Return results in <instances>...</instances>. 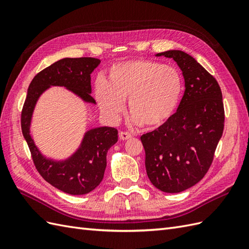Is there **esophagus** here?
<instances>
[{
	"label": "esophagus",
	"instance_id": "obj_1",
	"mask_svg": "<svg viewBox=\"0 0 249 249\" xmlns=\"http://www.w3.org/2000/svg\"><path fill=\"white\" fill-rule=\"evenodd\" d=\"M132 138V135L127 132H119V139L120 140H129Z\"/></svg>",
	"mask_w": 249,
	"mask_h": 249
}]
</instances>
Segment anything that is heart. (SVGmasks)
Segmentation results:
<instances>
[{"instance_id":"obj_1","label":"heart","mask_w":249,"mask_h":249,"mask_svg":"<svg viewBox=\"0 0 249 249\" xmlns=\"http://www.w3.org/2000/svg\"><path fill=\"white\" fill-rule=\"evenodd\" d=\"M182 92L183 79L177 69L145 59L112 65L107 80L100 77L94 83L95 101L105 117L116 122L127 100L133 122L147 129L167 122Z\"/></svg>"}]
</instances>
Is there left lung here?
<instances>
[{
    "label": "left lung",
    "mask_w": 249,
    "mask_h": 249,
    "mask_svg": "<svg viewBox=\"0 0 249 249\" xmlns=\"http://www.w3.org/2000/svg\"><path fill=\"white\" fill-rule=\"evenodd\" d=\"M156 56L175 60L185 92L175 114L141 136L145 168L156 188L178 193L197 184L212 164L224 126L222 93L212 74L187 53L170 50Z\"/></svg>",
    "instance_id": "left-lung-1"
}]
</instances>
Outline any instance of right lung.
Returning a JSON list of instances; mask_svg holds the SVG:
<instances>
[{
	"label": "right lung",
	"mask_w": 249,
	"mask_h": 249,
	"mask_svg": "<svg viewBox=\"0 0 249 249\" xmlns=\"http://www.w3.org/2000/svg\"><path fill=\"white\" fill-rule=\"evenodd\" d=\"M95 58H64L53 63L34 77L30 83L21 112V132L28 143L36 169L57 189L67 194L83 195L94 190L104 178L107 153L117 142V130L97 126L88 130L76 152L63 160L44 156L30 133L32 116L41 94L53 86L64 87L88 104L95 105L91 93L90 74L100 65Z\"/></svg>",
	"instance_id": "right-lung-1"
}]
</instances>
